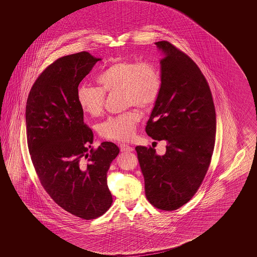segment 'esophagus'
Instances as JSON below:
<instances>
[{"label": "esophagus", "mask_w": 257, "mask_h": 257, "mask_svg": "<svg viewBox=\"0 0 257 257\" xmlns=\"http://www.w3.org/2000/svg\"><path fill=\"white\" fill-rule=\"evenodd\" d=\"M119 149H120V152H133L134 151V148L130 147L127 144H124V143L119 144Z\"/></svg>", "instance_id": "esophagus-1"}]
</instances>
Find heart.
<instances>
[{
  "mask_svg": "<svg viewBox=\"0 0 257 257\" xmlns=\"http://www.w3.org/2000/svg\"><path fill=\"white\" fill-rule=\"evenodd\" d=\"M98 87L80 86L76 101L81 110L88 116H100L104 106V94L120 92L124 107L152 108L162 88V77L156 64L133 60L113 63L101 70L95 79ZM141 115L129 110L110 117L100 125L101 137L107 140L125 141L134 136Z\"/></svg>",
  "mask_w": 257,
  "mask_h": 257,
  "instance_id": "heart-1",
  "label": "heart"
}]
</instances>
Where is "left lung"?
Segmentation results:
<instances>
[{
	"mask_svg": "<svg viewBox=\"0 0 257 257\" xmlns=\"http://www.w3.org/2000/svg\"><path fill=\"white\" fill-rule=\"evenodd\" d=\"M156 45L162 88L146 133L167 140L166 154L152 147L136 151L145 182V194L155 207L176 210L197 192L209 168L216 137V111L210 87L196 63L168 41Z\"/></svg>",
	"mask_w": 257,
	"mask_h": 257,
	"instance_id": "1",
	"label": "left lung"
}]
</instances>
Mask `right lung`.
Returning a JSON list of instances; mask_svg holds the SVG:
<instances>
[{"label":"right lung","instance_id":"right-lung-1","mask_svg":"<svg viewBox=\"0 0 257 257\" xmlns=\"http://www.w3.org/2000/svg\"><path fill=\"white\" fill-rule=\"evenodd\" d=\"M101 58L81 52L58 58L36 80L25 118L32 162L47 193L64 210L83 219L101 217L113 200L107 171L119 149L93 133L76 101L81 81Z\"/></svg>","mask_w":257,"mask_h":257}]
</instances>
